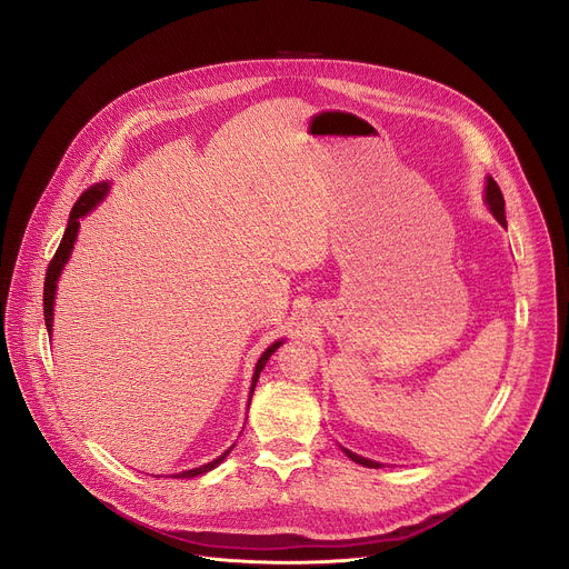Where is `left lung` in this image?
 Returning <instances> with one entry per match:
<instances>
[{
    "mask_svg": "<svg viewBox=\"0 0 569 569\" xmlns=\"http://www.w3.org/2000/svg\"><path fill=\"white\" fill-rule=\"evenodd\" d=\"M483 200H486V204H489V209H491V213L496 216V220H498L502 227H507V218H505V198H502V191H500L498 182H496L491 176L486 178ZM342 450H345V455H347L349 459H353V461H356V463H360V466H367V468H380V463H378V461H373V459L360 457V455H356V452H351V450H347V448H342Z\"/></svg>",
    "mask_w": 569,
    "mask_h": 569,
    "instance_id": "8db88e82",
    "label": "left lung"
}]
</instances>
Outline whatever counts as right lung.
Wrapping results in <instances>:
<instances>
[{"label":"right lung","mask_w":569,"mask_h":569,"mask_svg":"<svg viewBox=\"0 0 569 569\" xmlns=\"http://www.w3.org/2000/svg\"><path fill=\"white\" fill-rule=\"evenodd\" d=\"M108 191H110V182H101V184L90 187L83 196L78 198V202L73 204L71 213H69V222H67L64 236H62L60 246H58V250H56V254H53V259H51V263H49V268H47V277H44V323H47L49 336H51V327H53V303H56L58 279H60V274H62V270H64V266H67V261H69V257H71L73 242H76V236H78V229H80V218H86L97 204H101L103 198L108 196ZM281 345H283V340H277V342L270 345V347L263 351V356L259 358V362H257V367H254V376H252L250 400H252V393H254V387H257V380H259L263 367L268 365L270 356H272ZM250 400H248V408H250ZM231 448H233V446H231ZM231 448L224 450L218 459H213V461H209V463H204V466H200V468L184 470V472H180L178 477H198V475H204V472L213 470L218 463L224 461V457L231 452Z\"/></svg>","instance_id":"1"}]
</instances>
